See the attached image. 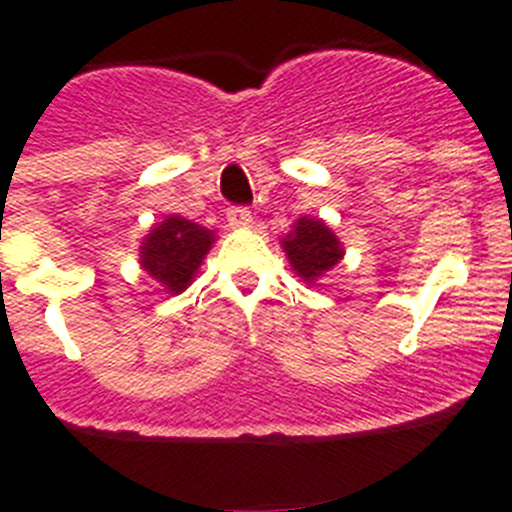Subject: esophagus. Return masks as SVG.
Returning a JSON list of instances; mask_svg holds the SVG:
<instances>
[{"label":"esophagus","mask_w":512,"mask_h":512,"mask_svg":"<svg viewBox=\"0 0 512 512\" xmlns=\"http://www.w3.org/2000/svg\"><path fill=\"white\" fill-rule=\"evenodd\" d=\"M253 223V215L248 207H228V225L230 228H248Z\"/></svg>","instance_id":"esophagus-1"}]
</instances>
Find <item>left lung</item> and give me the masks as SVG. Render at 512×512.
Returning <instances> with one entry per match:
<instances>
[{
	"label": "left lung",
	"instance_id": "obj_1",
	"mask_svg": "<svg viewBox=\"0 0 512 512\" xmlns=\"http://www.w3.org/2000/svg\"><path fill=\"white\" fill-rule=\"evenodd\" d=\"M287 259L297 277L315 282L343 259L341 241L318 217H300L287 238H282Z\"/></svg>",
	"mask_w": 512,
	"mask_h": 512
}]
</instances>
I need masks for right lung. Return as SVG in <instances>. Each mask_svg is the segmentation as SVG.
<instances>
[{
    "label": "right lung",
    "instance_id": "1",
    "mask_svg": "<svg viewBox=\"0 0 512 512\" xmlns=\"http://www.w3.org/2000/svg\"><path fill=\"white\" fill-rule=\"evenodd\" d=\"M215 243V233L202 225L169 215L143 238L140 266L156 279L166 292L179 295L192 284L202 259Z\"/></svg>",
    "mask_w": 512,
    "mask_h": 512
}]
</instances>
